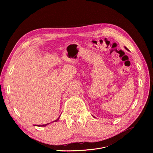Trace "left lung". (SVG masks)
<instances>
[{
	"label": "left lung",
	"instance_id": "obj_1",
	"mask_svg": "<svg viewBox=\"0 0 153 153\" xmlns=\"http://www.w3.org/2000/svg\"><path fill=\"white\" fill-rule=\"evenodd\" d=\"M125 49H126V50H128V48H126V47H125Z\"/></svg>",
	"mask_w": 153,
	"mask_h": 153
}]
</instances>
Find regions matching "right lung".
I'll return each instance as SVG.
<instances>
[{"label": "right lung", "mask_w": 153, "mask_h": 153, "mask_svg": "<svg viewBox=\"0 0 153 153\" xmlns=\"http://www.w3.org/2000/svg\"><path fill=\"white\" fill-rule=\"evenodd\" d=\"M59 118H58L57 120H55V121H54V122H57L58 120H59ZM48 124H49V123H48V124H45V125H37L36 126H45L46 125H48Z\"/></svg>", "instance_id": "add662e5"}]
</instances>
